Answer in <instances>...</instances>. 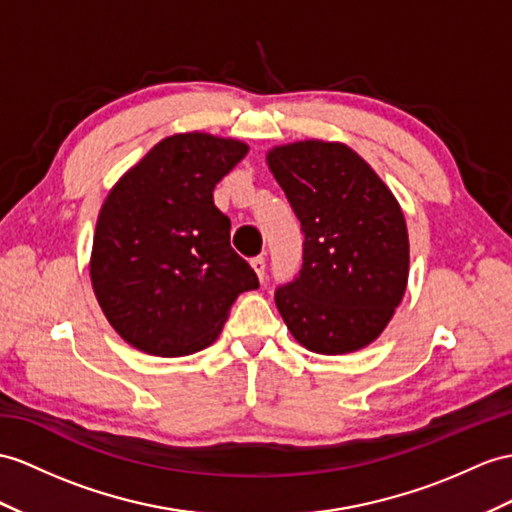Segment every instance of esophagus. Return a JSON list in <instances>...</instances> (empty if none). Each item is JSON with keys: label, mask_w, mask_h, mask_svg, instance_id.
Returning a JSON list of instances; mask_svg holds the SVG:
<instances>
[{"label": "esophagus", "mask_w": 512, "mask_h": 512, "mask_svg": "<svg viewBox=\"0 0 512 512\" xmlns=\"http://www.w3.org/2000/svg\"><path fill=\"white\" fill-rule=\"evenodd\" d=\"M252 269L256 271V276H258L260 280H265V269H267V265H265V256H256V258H252Z\"/></svg>", "instance_id": "obj_1"}]
</instances>
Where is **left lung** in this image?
Returning a JSON list of instances; mask_svg holds the SVG:
<instances>
[{"mask_svg": "<svg viewBox=\"0 0 512 512\" xmlns=\"http://www.w3.org/2000/svg\"><path fill=\"white\" fill-rule=\"evenodd\" d=\"M267 165L304 234L299 276L276 291L286 328L310 352L363 350L406 293L410 247L400 204L343 143L273 147Z\"/></svg>", "mask_w": 512, "mask_h": 512, "instance_id": "left-lung-1", "label": "left lung"}]
</instances>
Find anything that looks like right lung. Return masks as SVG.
<instances>
[{"label":"right lung","mask_w":512,"mask_h":512,"mask_svg":"<svg viewBox=\"0 0 512 512\" xmlns=\"http://www.w3.org/2000/svg\"><path fill=\"white\" fill-rule=\"evenodd\" d=\"M206 132L156 143L112 186L99 210L91 282L112 328L136 350L189 356L213 343L254 269L230 245L217 182L247 154Z\"/></svg>","instance_id":"obj_1"}]
</instances>
